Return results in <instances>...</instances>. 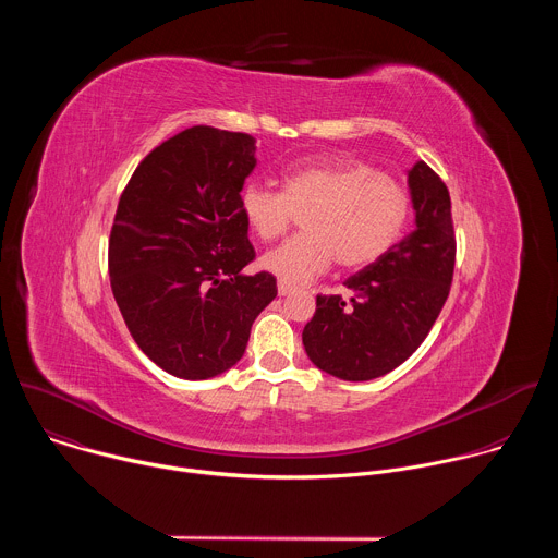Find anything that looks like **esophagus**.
Wrapping results in <instances>:
<instances>
[{"mask_svg":"<svg viewBox=\"0 0 558 558\" xmlns=\"http://www.w3.org/2000/svg\"><path fill=\"white\" fill-rule=\"evenodd\" d=\"M278 293L280 295H289V293H293V289L289 284H284V282H278Z\"/></svg>","mask_w":558,"mask_h":558,"instance_id":"obj_1","label":"esophagus"}]
</instances>
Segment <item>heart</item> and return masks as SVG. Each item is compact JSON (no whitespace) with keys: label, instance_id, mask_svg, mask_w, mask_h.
I'll use <instances>...</instances> for the list:
<instances>
[{"label":"heart","instance_id":"obj_1","mask_svg":"<svg viewBox=\"0 0 558 558\" xmlns=\"http://www.w3.org/2000/svg\"><path fill=\"white\" fill-rule=\"evenodd\" d=\"M409 209L407 190L362 161L300 163L282 190L256 181L241 190V211L260 241H276L304 211V233L260 263L289 287L308 284L336 258L349 269L375 263L400 241Z\"/></svg>","mask_w":558,"mask_h":558}]
</instances>
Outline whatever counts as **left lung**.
<instances>
[{
	"label": "left lung",
	"mask_w": 558,
	"mask_h": 558,
	"mask_svg": "<svg viewBox=\"0 0 558 558\" xmlns=\"http://www.w3.org/2000/svg\"><path fill=\"white\" fill-rule=\"evenodd\" d=\"M409 192L413 231L344 282L349 300L317 295L302 331L308 360L333 377L366 381L407 362L448 298L454 269L448 187L417 161L409 170Z\"/></svg>",
	"instance_id": "1"
}]
</instances>
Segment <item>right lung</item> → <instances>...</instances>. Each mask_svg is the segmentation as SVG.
<instances>
[{
  "mask_svg": "<svg viewBox=\"0 0 558 558\" xmlns=\"http://www.w3.org/2000/svg\"><path fill=\"white\" fill-rule=\"evenodd\" d=\"M256 138L207 125L151 149L121 194L110 284L138 349L166 373L209 379L241 362L252 325L276 298L254 260L241 190Z\"/></svg>",
  "mask_w": 558,
  "mask_h": 558,
  "instance_id": "obj_1",
  "label": "right lung"
}]
</instances>
